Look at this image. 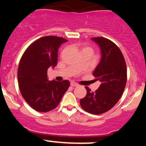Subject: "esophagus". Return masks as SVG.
Instances as JSON below:
<instances>
[{"label": "esophagus", "mask_w": 146, "mask_h": 146, "mask_svg": "<svg viewBox=\"0 0 146 146\" xmlns=\"http://www.w3.org/2000/svg\"><path fill=\"white\" fill-rule=\"evenodd\" d=\"M70 86H79V85H78V84H77L76 82H70Z\"/></svg>", "instance_id": "obj_1"}]
</instances>
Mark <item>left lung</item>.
I'll return each instance as SVG.
<instances>
[{
  "mask_svg": "<svg viewBox=\"0 0 146 146\" xmlns=\"http://www.w3.org/2000/svg\"><path fill=\"white\" fill-rule=\"evenodd\" d=\"M99 46L101 60L93 73L101 82L95 92L86 86V95L80 99L82 108L92 114L105 113L117 103L127 82V66L119 48L104 37L91 38Z\"/></svg>",
  "mask_w": 146,
  "mask_h": 146,
  "instance_id": "1",
  "label": "left lung"
}]
</instances>
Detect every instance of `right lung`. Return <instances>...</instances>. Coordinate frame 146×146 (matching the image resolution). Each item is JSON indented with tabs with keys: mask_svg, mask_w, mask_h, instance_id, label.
Instances as JSON below:
<instances>
[{
	"mask_svg": "<svg viewBox=\"0 0 146 146\" xmlns=\"http://www.w3.org/2000/svg\"><path fill=\"white\" fill-rule=\"evenodd\" d=\"M66 41L59 36H44L30 44L21 57L17 73L19 89L24 100L36 111L54 110L69 87L68 80L50 81L47 75L48 68L57 65L59 48Z\"/></svg>",
	"mask_w": 146,
	"mask_h": 146,
	"instance_id": "right-lung-1",
	"label": "right lung"
}]
</instances>
